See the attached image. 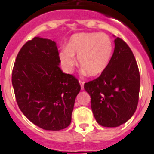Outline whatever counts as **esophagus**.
<instances>
[{"label": "esophagus", "mask_w": 154, "mask_h": 154, "mask_svg": "<svg viewBox=\"0 0 154 154\" xmlns=\"http://www.w3.org/2000/svg\"><path fill=\"white\" fill-rule=\"evenodd\" d=\"M79 83H80V85H81V89H82V90H83V89H84L85 82H83L82 80H79Z\"/></svg>", "instance_id": "esophagus-1"}]
</instances>
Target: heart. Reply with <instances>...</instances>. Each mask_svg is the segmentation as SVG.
Returning <instances> with one entry per match:
<instances>
[{
	"instance_id": "1",
	"label": "heart",
	"mask_w": 154,
	"mask_h": 154,
	"mask_svg": "<svg viewBox=\"0 0 154 154\" xmlns=\"http://www.w3.org/2000/svg\"><path fill=\"white\" fill-rule=\"evenodd\" d=\"M112 53L110 37L98 32H81L70 38L67 47L60 53V60L64 69L71 72L77 64L87 74L95 77L101 74L109 63Z\"/></svg>"
}]
</instances>
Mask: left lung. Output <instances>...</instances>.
<instances>
[{
  "instance_id": "left-lung-1",
  "label": "left lung",
  "mask_w": 154,
  "mask_h": 154,
  "mask_svg": "<svg viewBox=\"0 0 154 154\" xmlns=\"http://www.w3.org/2000/svg\"><path fill=\"white\" fill-rule=\"evenodd\" d=\"M114 52L100 77L85 83L95 119L104 127H117L130 119L137 107L140 74L128 45L114 40Z\"/></svg>"
}]
</instances>
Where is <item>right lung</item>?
<instances>
[{"label": "right lung", "mask_w": 154, "mask_h": 154, "mask_svg": "<svg viewBox=\"0 0 154 154\" xmlns=\"http://www.w3.org/2000/svg\"><path fill=\"white\" fill-rule=\"evenodd\" d=\"M60 63L56 42L36 37L23 45L13 66L12 83L20 111L45 130L69 125L81 90L78 80L62 72Z\"/></svg>", "instance_id": "right-lung-1"}]
</instances>
